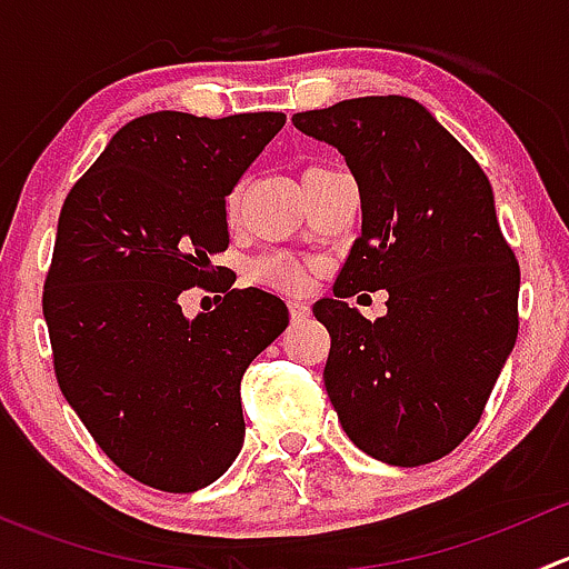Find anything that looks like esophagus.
Returning a JSON list of instances; mask_svg holds the SVG:
<instances>
[{"label":"esophagus","instance_id":"1","mask_svg":"<svg viewBox=\"0 0 569 569\" xmlns=\"http://www.w3.org/2000/svg\"><path fill=\"white\" fill-rule=\"evenodd\" d=\"M289 311H291V321H295V325H300V321H306L308 317H311V308H308V302H300V300H291Z\"/></svg>","mask_w":569,"mask_h":569}]
</instances>
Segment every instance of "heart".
<instances>
[{
    "label": "heart",
    "instance_id": "1",
    "mask_svg": "<svg viewBox=\"0 0 569 569\" xmlns=\"http://www.w3.org/2000/svg\"><path fill=\"white\" fill-rule=\"evenodd\" d=\"M311 170H321V168H311ZM308 170V173H311ZM226 214L228 220H237L239 214V192L228 194V203H226ZM250 278L258 280L263 286H272V289H283V291H300L306 289L308 283V274L306 267L300 261L289 256H280V252H269V256L256 258L250 263Z\"/></svg>",
    "mask_w": 569,
    "mask_h": 569
}]
</instances>
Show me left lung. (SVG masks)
Returning <instances> with one entry per match:
<instances>
[{"mask_svg":"<svg viewBox=\"0 0 569 569\" xmlns=\"http://www.w3.org/2000/svg\"><path fill=\"white\" fill-rule=\"evenodd\" d=\"M330 142L360 189L363 233L332 297L313 306L330 332L325 388L360 451L399 468L451 455L473 432L518 338L520 267L473 157L405 96L297 112ZM386 288L371 322L346 306Z\"/></svg>","mask_w":569,"mask_h":569,"instance_id":"1","label":"left lung"}]
</instances>
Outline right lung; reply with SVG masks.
<instances>
[{
    "label": "right lung",
    "instance_id": "right-lung-1",
    "mask_svg": "<svg viewBox=\"0 0 569 569\" xmlns=\"http://www.w3.org/2000/svg\"><path fill=\"white\" fill-rule=\"evenodd\" d=\"M283 112H151L109 140L62 203L43 283L60 391L99 449L153 490L220 479L244 440L239 382L289 325L283 300L231 289L209 313L178 297L222 274L226 198ZM211 289V286H209Z\"/></svg>",
    "mask_w": 569,
    "mask_h": 569
}]
</instances>
